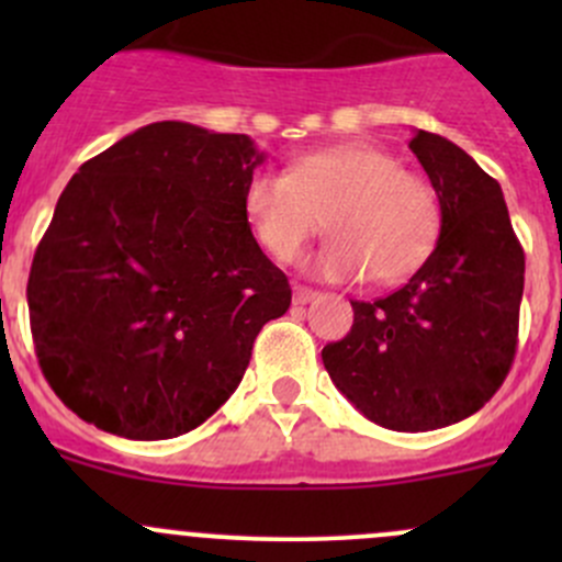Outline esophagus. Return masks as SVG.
I'll list each match as a JSON object with an SVG mask.
<instances>
[{"label": "esophagus", "instance_id": "1", "mask_svg": "<svg viewBox=\"0 0 562 562\" xmlns=\"http://www.w3.org/2000/svg\"><path fill=\"white\" fill-rule=\"evenodd\" d=\"M317 296V291L307 285H293V304H310Z\"/></svg>", "mask_w": 562, "mask_h": 562}]
</instances>
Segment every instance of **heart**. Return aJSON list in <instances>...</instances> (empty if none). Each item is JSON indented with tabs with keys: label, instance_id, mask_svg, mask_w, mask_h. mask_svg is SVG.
I'll list each match as a JSON object with an SVG mask.
<instances>
[{
	"label": "heart",
	"instance_id": "heart-1",
	"mask_svg": "<svg viewBox=\"0 0 562 562\" xmlns=\"http://www.w3.org/2000/svg\"><path fill=\"white\" fill-rule=\"evenodd\" d=\"M245 214L258 245L293 263L331 231L313 269L326 280L402 282L422 269L440 234V201L427 179L370 144L307 151L288 173L258 171L245 187Z\"/></svg>",
	"mask_w": 562,
	"mask_h": 562
}]
</instances>
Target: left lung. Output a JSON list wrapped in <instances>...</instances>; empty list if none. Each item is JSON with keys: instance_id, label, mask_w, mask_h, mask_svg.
<instances>
[{"instance_id": "1", "label": "left lung", "mask_w": 562, "mask_h": 562, "mask_svg": "<svg viewBox=\"0 0 562 562\" xmlns=\"http://www.w3.org/2000/svg\"><path fill=\"white\" fill-rule=\"evenodd\" d=\"M407 146L438 192V245L400 291L350 302L348 337L321 356L334 386L370 422L427 432L473 416L506 381L525 252L501 184L468 151L427 130Z\"/></svg>"}]
</instances>
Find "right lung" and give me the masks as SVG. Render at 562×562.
I'll use <instances>...</instances> for the list:
<instances>
[{
	"mask_svg": "<svg viewBox=\"0 0 562 562\" xmlns=\"http://www.w3.org/2000/svg\"><path fill=\"white\" fill-rule=\"evenodd\" d=\"M249 135L155 122L78 168L32 260L40 370L83 422L130 440L201 427L245 378L288 277L255 241Z\"/></svg>",
	"mask_w": 562,
	"mask_h": 562,
	"instance_id": "obj_1",
	"label": "right lung"
}]
</instances>
